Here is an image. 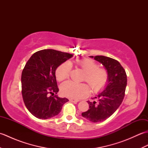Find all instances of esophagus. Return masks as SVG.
Here are the masks:
<instances>
[{
  "label": "esophagus",
  "mask_w": 148,
  "mask_h": 148,
  "mask_svg": "<svg viewBox=\"0 0 148 148\" xmlns=\"http://www.w3.org/2000/svg\"><path fill=\"white\" fill-rule=\"evenodd\" d=\"M69 100H70V101L72 102H77L78 101H79L78 100L74 99H69Z\"/></svg>",
  "instance_id": "1"
}]
</instances>
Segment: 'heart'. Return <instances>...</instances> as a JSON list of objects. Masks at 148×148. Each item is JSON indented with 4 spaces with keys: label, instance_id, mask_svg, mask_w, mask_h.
Listing matches in <instances>:
<instances>
[{
    "label": "heart",
    "instance_id": "1",
    "mask_svg": "<svg viewBox=\"0 0 148 148\" xmlns=\"http://www.w3.org/2000/svg\"><path fill=\"white\" fill-rule=\"evenodd\" d=\"M76 64L85 72L83 81L91 88L92 92L98 93L104 88L108 81V73L105 69L98 67V64L89 58L77 59ZM72 65L70 62L63 63L56 70V77L59 81L65 80L70 76ZM85 83H76L66 81L61 84L62 95L72 99H82L89 95L90 90Z\"/></svg>",
    "mask_w": 148,
    "mask_h": 148
}]
</instances>
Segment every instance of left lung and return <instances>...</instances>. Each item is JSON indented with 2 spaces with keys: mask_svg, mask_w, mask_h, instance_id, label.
Instances as JSON below:
<instances>
[{
  "mask_svg": "<svg viewBox=\"0 0 148 148\" xmlns=\"http://www.w3.org/2000/svg\"><path fill=\"white\" fill-rule=\"evenodd\" d=\"M104 67L108 73V81L102 92L92 102L87 101L90 106L87 111L83 112V118L93 123L106 120L121 105L124 99L127 84V74L119 62L104 56H90Z\"/></svg>",
  "mask_w": 148,
  "mask_h": 148,
  "instance_id": "obj_1",
  "label": "left lung"
}]
</instances>
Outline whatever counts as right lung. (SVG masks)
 Returning <instances> with one entry per match:
<instances>
[{
  "label": "right lung",
  "instance_id": "obj_1",
  "mask_svg": "<svg viewBox=\"0 0 148 148\" xmlns=\"http://www.w3.org/2000/svg\"><path fill=\"white\" fill-rule=\"evenodd\" d=\"M73 55L48 49L37 51L28 60L21 74V93L26 108L35 117L46 119L60 112L69 101L57 95L55 71ZM54 96H49V94Z\"/></svg>",
  "mask_w": 148,
  "mask_h": 148
}]
</instances>
